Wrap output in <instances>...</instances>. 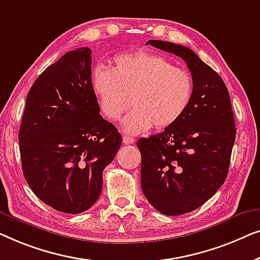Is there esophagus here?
<instances>
[{
    "mask_svg": "<svg viewBox=\"0 0 260 260\" xmlns=\"http://www.w3.org/2000/svg\"><path fill=\"white\" fill-rule=\"evenodd\" d=\"M122 142H123V144H125V145L133 144L134 139H133V138H129V137H123V138H122Z\"/></svg>",
    "mask_w": 260,
    "mask_h": 260,
    "instance_id": "34e87169",
    "label": "esophagus"
}]
</instances>
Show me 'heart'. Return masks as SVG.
Here are the masks:
<instances>
[{
  "mask_svg": "<svg viewBox=\"0 0 260 260\" xmlns=\"http://www.w3.org/2000/svg\"><path fill=\"white\" fill-rule=\"evenodd\" d=\"M92 86L99 107L109 121H118L129 107L122 128L140 134L152 128L174 125L187 111L193 96V80L185 69L147 52L121 53L113 67H98Z\"/></svg>",
  "mask_w": 260,
  "mask_h": 260,
  "instance_id": "b5f03b06",
  "label": "heart"
}]
</instances>
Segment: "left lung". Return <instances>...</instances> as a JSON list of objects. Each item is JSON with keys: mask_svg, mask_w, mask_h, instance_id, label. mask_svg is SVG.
Segmentation results:
<instances>
[{"mask_svg": "<svg viewBox=\"0 0 260 260\" xmlns=\"http://www.w3.org/2000/svg\"><path fill=\"white\" fill-rule=\"evenodd\" d=\"M147 45L181 57L193 80L185 114L137 142L145 197L160 213L180 215L202 206L224 184L236 140L235 116L222 79L193 50L160 40Z\"/></svg>", "mask_w": 260, "mask_h": 260, "instance_id": "1", "label": "left lung"}]
</instances>
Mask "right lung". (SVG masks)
Here are the masks:
<instances>
[{
  "mask_svg": "<svg viewBox=\"0 0 260 260\" xmlns=\"http://www.w3.org/2000/svg\"><path fill=\"white\" fill-rule=\"evenodd\" d=\"M92 50L66 53L47 67L27 95L19 132L29 187L54 210L78 214L100 197L102 172L121 134L100 115L92 86Z\"/></svg>",
  "mask_w": 260,
  "mask_h": 260,
  "instance_id": "right-lung-1",
  "label": "right lung"
}]
</instances>
